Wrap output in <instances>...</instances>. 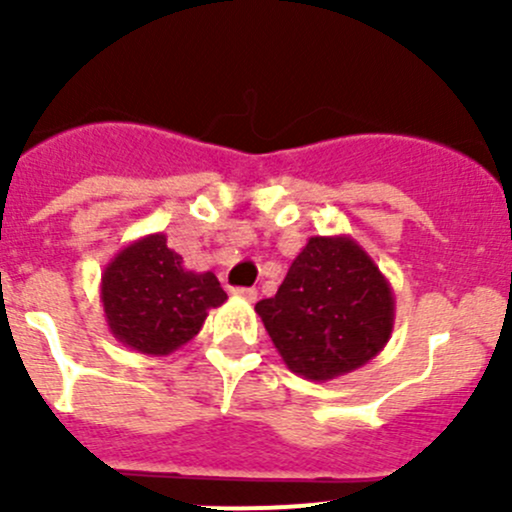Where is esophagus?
I'll return each instance as SVG.
<instances>
[{"label": "esophagus", "mask_w": 512, "mask_h": 512, "mask_svg": "<svg viewBox=\"0 0 512 512\" xmlns=\"http://www.w3.org/2000/svg\"><path fill=\"white\" fill-rule=\"evenodd\" d=\"M232 294H235V297L247 299V302H255V299H257V289L255 287H232Z\"/></svg>", "instance_id": "esophagus-1"}]
</instances>
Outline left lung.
I'll return each mask as SVG.
<instances>
[{
	"label": "left lung",
	"mask_w": 512,
	"mask_h": 512,
	"mask_svg": "<svg viewBox=\"0 0 512 512\" xmlns=\"http://www.w3.org/2000/svg\"><path fill=\"white\" fill-rule=\"evenodd\" d=\"M292 374L329 381L374 359L394 332L396 299L349 235L309 237L275 297L255 304Z\"/></svg>",
	"instance_id": "8db88e82"
}]
</instances>
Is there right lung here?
I'll return each mask as SVG.
<instances>
[{
  "label": "right lung",
  "instance_id": "obj_1",
  "mask_svg": "<svg viewBox=\"0 0 512 512\" xmlns=\"http://www.w3.org/2000/svg\"><path fill=\"white\" fill-rule=\"evenodd\" d=\"M227 299L213 272H193L163 232L118 250L101 275L108 332L128 349L168 356L188 344L213 307Z\"/></svg>",
  "mask_w": 512,
  "mask_h": 512
}]
</instances>
